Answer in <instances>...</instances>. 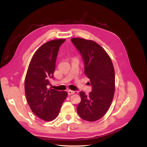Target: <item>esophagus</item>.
Listing matches in <instances>:
<instances>
[{"label": "esophagus", "instance_id": "1", "mask_svg": "<svg viewBox=\"0 0 147 147\" xmlns=\"http://www.w3.org/2000/svg\"><path fill=\"white\" fill-rule=\"evenodd\" d=\"M68 94L69 95H71V94H73L75 93V91H72V90H68Z\"/></svg>", "mask_w": 147, "mask_h": 147}]
</instances>
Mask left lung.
<instances>
[{
    "label": "left lung",
    "instance_id": "left-lung-1",
    "mask_svg": "<svg viewBox=\"0 0 147 147\" xmlns=\"http://www.w3.org/2000/svg\"><path fill=\"white\" fill-rule=\"evenodd\" d=\"M71 41L80 53L84 63V74L90 79L92 91L80 92L81 102L77 113L82 119L95 121L107 112L113 99L115 76L113 63L107 52L96 42L82 38Z\"/></svg>",
    "mask_w": 147,
    "mask_h": 147
}]
</instances>
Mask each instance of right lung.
Here are the masks:
<instances>
[{"label": "right lung", "mask_w": 147, "mask_h": 147, "mask_svg": "<svg viewBox=\"0 0 147 147\" xmlns=\"http://www.w3.org/2000/svg\"><path fill=\"white\" fill-rule=\"evenodd\" d=\"M65 39L44 43L35 51L30 62L25 78V94L32 112L45 121L55 119L67 96L66 91L48 89L53 78L56 57Z\"/></svg>", "instance_id": "right-lung-1"}]
</instances>
